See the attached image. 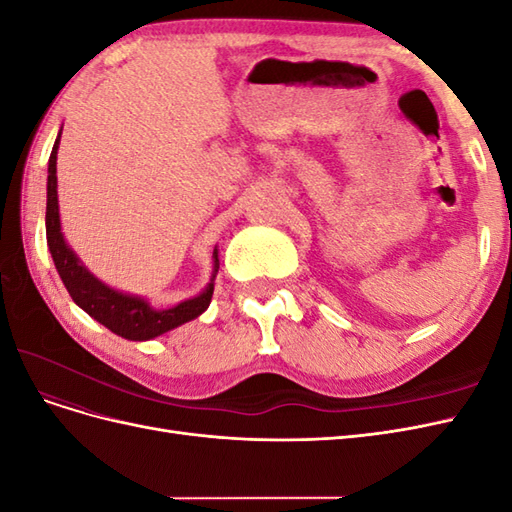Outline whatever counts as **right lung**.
I'll return each mask as SVG.
<instances>
[{"label": "right lung", "mask_w": 512, "mask_h": 512, "mask_svg": "<svg viewBox=\"0 0 512 512\" xmlns=\"http://www.w3.org/2000/svg\"><path fill=\"white\" fill-rule=\"evenodd\" d=\"M57 145L59 136L53 145L49 158V183H46V243L53 256L61 282L68 288L72 301L83 307L85 312L104 324L113 333L132 339V342H145V339L158 337L179 324L194 320L205 312L213 297V284L196 299L183 301L170 309H151L143 299L130 297V294L115 292L104 286L91 275L81 262L72 254L64 241L59 228V209H57ZM215 256V269H218V252Z\"/></svg>", "instance_id": "1"}]
</instances>
